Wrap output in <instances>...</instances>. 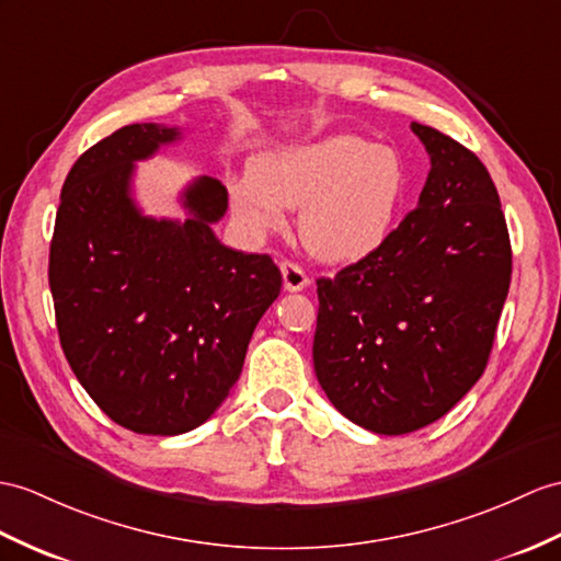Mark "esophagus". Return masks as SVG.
I'll use <instances>...</instances> for the list:
<instances>
[{"label":"esophagus","mask_w":561,"mask_h":561,"mask_svg":"<svg viewBox=\"0 0 561 561\" xmlns=\"http://www.w3.org/2000/svg\"><path fill=\"white\" fill-rule=\"evenodd\" d=\"M280 273H283V288L288 293H299L309 285L305 268L295 262H280Z\"/></svg>","instance_id":"34e87169"}]
</instances>
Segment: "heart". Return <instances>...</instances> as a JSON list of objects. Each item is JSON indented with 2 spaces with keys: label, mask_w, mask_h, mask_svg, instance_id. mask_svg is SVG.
I'll list each match as a JSON object with an SVG mask.
<instances>
[{
  "label": "heart",
  "mask_w": 561,
  "mask_h": 561,
  "mask_svg": "<svg viewBox=\"0 0 561 561\" xmlns=\"http://www.w3.org/2000/svg\"><path fill=\"white\" fill-rule=\"evenodd\" d=\"M409 190L398 149L337 133L264 154L230 181V207L254 236L285 226L299 211V238L323 262H359L392 236Z\"/></svg>",
  "instance_id": "1"
}]
</instances>
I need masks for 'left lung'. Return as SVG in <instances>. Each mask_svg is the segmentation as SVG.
I'll return each mask as SVG.
<instances>
[{"label":"left lung","mask_w":561,"mask_h":561,"mask_svg":"<svg viewBox=\"0 0 561 561\" xmlns=\"http://www.w3.org/2000/svg\"><path fill=\"white\" fill-rule=\"evenodd\" d=\"M431 171L383 248L319 278L313 371L357 426L402 435L467 394L493 350L512 244L493 178L471 149L412 123Z\"/></svg>","instance_id":"obj_1"}]
</instances>
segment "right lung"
Instances as JSON below:
<instances>
[{
	"instance_id": "right-lung-1",
	"label": "right lung",
	"mask_w": 561,
	"mask_h": 561,
	"mask_svg": "<svg viewBox=\"0 0 561 561\" xmlns=\"http://www.w3.org/2000/svg\"><path fill=\"white\" fill-rule=\"evenodd\" d=\"M175 140L181 128L133 123L80 154L49 244L66 359L108 419L145 435L187 433L221 407L283 285L268 254L214 236L228 209L214 178L185 187V221L140 211L135 161Z\"/></svg>"
}]
</instances>
